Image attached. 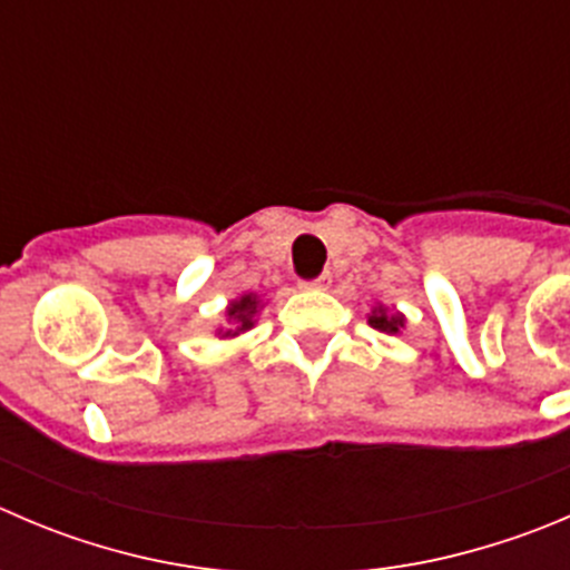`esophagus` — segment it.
<instances>
[{
	"label": "esophagus",
	"mask_w": 570,
	"mask_h": 570,
	"mask_svg": "<svg viewBox=\"0 0 570 570\" xmlns=\"http://www.w3.org/2000/svg\"><path fill=\"white\" fill-rule=\"evenodd\" d=\"M327 282H330V276L322 274V276H316V279H302L299 288L302 291H324L327 288Z\"/></svg>",
	"instance_id": "34e87169"
}]
</instances>
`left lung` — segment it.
<instances>
[{
	"label": "left lung",
	"mask_w": 570,
	"mask_h": 570,
	"mask_svg": "<svg viewBox=\"0 0 570 570\" xmlns=\"http://www.w3.org/2000/svg\"><path fill=\"white\" fill-rule=\"evenodd\" d=\"M370 324L375 330H381V333L397 335L405 327V316L397 311H389L386 305H375V311L370 313Z\"/></svg>",
	"instance_id": "1"
}]
</instances>
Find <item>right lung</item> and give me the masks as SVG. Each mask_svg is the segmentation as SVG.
Wrapping results in <instances>:
<instances>
[{
  "label": "right lung",
  "mask_w": 570,
  "mask_h": 570,
  "mask_svg": "<svg viewBox=\"0 0 570 570\" xmlns=\"http://www.w3.org/2000/svg\"><path fill=\"white\" fill-rule=\"evenodd\" d=\"M259 311H263V296L259 294L237 296V299H232L229 307H226V322H229V327H218L215 335H218V338H237V335L248 333V330L257 324Z\"/></svg>",
  "instance_id": "1"
}]
</instances>
